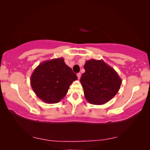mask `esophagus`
Listing matches in <instances>:
<instances>
[{
    "instance_id": "obj_1",
    "label": "esophagus",
    "mask_w": 150,
    "mask_h": 150,
    "mask_svg": "<svg viewBox=\"0 0 150 150\" xmlns=\"http://www.w3.org/2000/svg\"><path fill=\"white\" fill-rule=\"evenodd\" d=\"M77 76H78V79H81V73H78V74H77Z\"/></svg>"
}]
</instances>
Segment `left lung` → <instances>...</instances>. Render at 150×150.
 I'll return each instance as SVG.
<instances>
[{
  "label": "left lung",
  "instance_id": "1",
  "mask_svg": "<svg viewBox=\"0 0 150 150\" xmlns=\"http://www.w3.org/2000/svg\"><path fill=\"white\" fill-rule=\"evenodd\" d=\"M85 72L81 78L86 100L100 105L111 100L120 89L122 80L115 70L102 60L86 61Z\"/></svg>",
  "mask_w": 150,
  "mask_h": 150
}]
</instances>
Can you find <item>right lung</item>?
I'll list each match as a JSON object with an SVG mask.
<instances>
[{
    "instance_id": "add662e5",
    "label": "right lung",
    "mask_w": 150,
    "mask_h": 150,
    "mask_svg": "<svg viewBox=\"0 0 150 150\" xmlns=\"http://www.w3.org/2000/svg\"><path fill=\"white\" fill-rule=\"evenodd\" d=\"M77 76L61 57L42 62L30 76V85L37 96L46 103L61 101Z\"/></svg>"
}]
</instances>
